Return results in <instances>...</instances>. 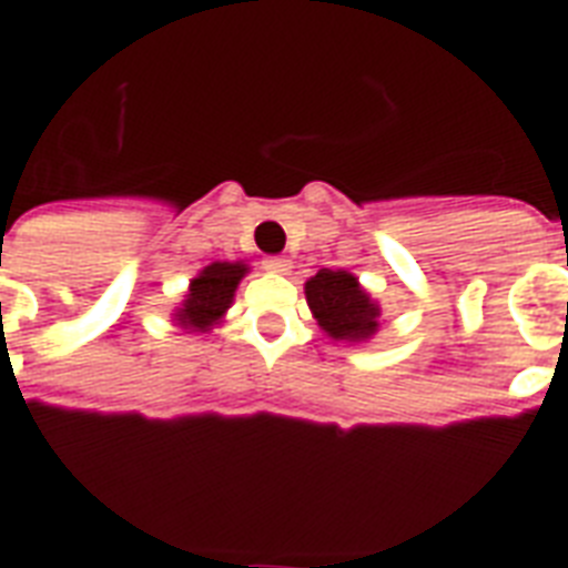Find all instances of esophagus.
I'll return each mask as SVG.
<instances>
[{"label":"esophagus","instance_id":"34e87169","mask_svg":"<svg viewBox=\"0 0 568 568\" xmlns=\"http://www.w3.org/2000/svg\"><path fill=\"white\" fill-rule=\"evenodd\" d=\"M265 267L267 271H274V274H288V267H292V262L285 256H267L265 258Z\"/></svg>","mask_w":568,"mask_h":568}]
</instances>
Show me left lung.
<instances>
[{"label":"left lung","mask_w":568,"mask_h":568,"mask_svg":"<svg viewBox=\"0 0 568 568\" xmlns=\"http://www.w3.org/2000/svg\"><path fill=\"white\" fill-rule=\"evenodd\" d=\"M306 303L318 327L336 342H365L379 327V306L347 271L321 267L306 280Z\"/></svg>","instance_id":"obj_1"}]
</instances>
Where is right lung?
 I'll list each match as a JSON object with an SVG mask.
<instances>
[{
  "instance_id": "1",
  "label": "right lung",
  "mask_w": 568,
  "mask_h": 568,
  "mask_svg": "<svg viewBox=\"0 0 568 568\" xmlns=\"http://www.w3.org/2000/svg\"><path fill=\"white\" fill-rule=\"evenodd\" d=\"M244 274H247L244 262H212L209 267H203L191 280L189 294H185V301L176 310L180 327L191 329V333H205L214 324H221V318L232 306L235 288H239Z\"/></svg>"
}]
</instances>
